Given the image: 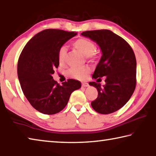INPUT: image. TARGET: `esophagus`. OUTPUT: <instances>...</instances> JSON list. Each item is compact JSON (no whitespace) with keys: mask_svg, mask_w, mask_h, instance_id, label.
Returning a JSON list of instances; mask_svg holds the SVG:
<instances>
[{"mask_svg":"<svg viewBox=\"0 0 156 156\" xmlns=\"http://www.w3.org/2000/svg\"><path fill=\"white\" fill-rule=\"evenodd\" d=\"M82 87H88V84L87 83V82H83V83L82 84Z\"/></svg>","mask_w":156,"mask_h":156,"instance_id":"34e87169","label":"esophagus"}]
</instances>
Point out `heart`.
Instances as JSON below:
<instances>
[{"instance_id": "b5f03b06", "label": "heart", "mask_w": 156, "mask_h": 156, "mask_svg": "<svg viewBox=\"0 0 156 156\" xmlns=\"http://www.w3.org/2000/svg\"><path fill=\"white\" fill-rule=\"evenodd\" d=\"M73 47L76 48L82 54H84L87 59H94L96 57V53L94 50L96 48V45L90 40L85 38H78L73 42ZM67 56V48L65 46L60 47L57 52V58L59 63H64ZM90 72V68L88 66L75 67L72 68L68 70V74L71 77L78 79V80H84L87 78V75Z\"/></svg>"}]
</instances>
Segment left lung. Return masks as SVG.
Segmentation results:
<instances>
[{
	"label": "left lung",
	"mask_w": 156,
	"mask_h": 156,
	"mask_svg": "<svg viewBox=\"0 0 156 156\" xmlns=\"http://www.w3.org/2000/svg\"><path fill=\"white\" fill-rule=\"evenodd\" d=\"M81 34L96 42L103 53L93 78L98 80L105 76V85L101 87L99 82H89L98 91L97 98L91 102V106L99 114H112L122 108L135 91V55L124 39L110 30H90Z\"/></svg>",
	"instance_id": "1"
}]
</instances>
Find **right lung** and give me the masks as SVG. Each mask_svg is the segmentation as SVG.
<instances>
[{
  "instance_id": "obj_1",
  "label": "right lung",
  "mask_w": 156,
  "mask_h": 156,
  "mask_svg": "<svg viewBox=\"0 0 156 156\" xmlns=\"http://www.w3.org/2000/svg\"><path fill=\"white\" fill-rule=\"evenodd\" d=\"M76 34L62 30H42L27 42L20 54L17 74L21 88L31 105L42 114L62 111L72 92L81 87V82L74 79L60 85L52 76L59 65V47Z\"/></svg>"
}]
</instances>
